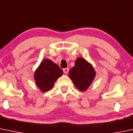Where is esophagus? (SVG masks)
Segmentation results:
<instances>
[{
    "mask_svg": "<svg viewBox=\"0 0 133 133\" xmlns=\"http://www.w3.org/2000/svg\"><path fill=\"white\" fill-rule=\"evenodd\" d=\"M63 71H64V72L65 74H68V72H69V68H64L63 69Z\"/></svg>",
    "mask_w": 133,
    "mask_h": 133,
    "instance_id": "1",
    "label": "esophagus"
}]
</instances>
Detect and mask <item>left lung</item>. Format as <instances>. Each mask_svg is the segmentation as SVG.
<instances>
[{
    "label": "left lung",
    "mask_w": 133,
    "mask_h": 133,
    "mask_svg": "<svg viewBox=\"0 0 133 133\" xmlns=\"http://www.w3.org/2000/svg\"><path fill=\"white\" fill-rule=\"evenodd\" d=\"M69 76L76 87L84 92L91 85L96 76L93 66L83 58H78L75 66L69 72Z\"/></svg>",
    "instance_id": "8db88e82"
}]
</instances>
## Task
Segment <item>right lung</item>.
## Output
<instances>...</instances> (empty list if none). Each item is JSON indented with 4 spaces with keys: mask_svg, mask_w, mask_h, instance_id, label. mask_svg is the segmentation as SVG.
<instances>
[{
    "mask_svg": "<svg viewBox=\"0 0 133 133\" xmlns=\"http://www.w3.org/2000/svg\"><path fill=\"white\" fill-rule=\"evenodd\" d=\"M62 74L63 71L58 65L46 58L42 61L35 71L34 79L42 92H47L52 89L56 80Z\"/></svg>",
    "mask_w": 133,
    "mask_h": 133,
    "instance_id": "1",
    "label": "right lung"
}]
</instances>
